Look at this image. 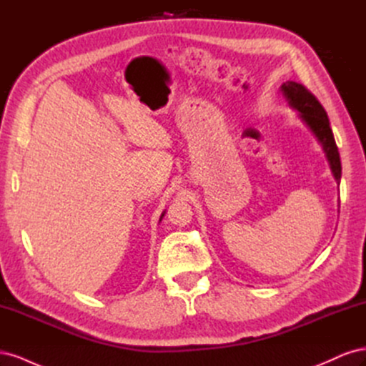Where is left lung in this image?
I'll use <instances>...</instances> for the list:
<instances>
[{
    "instance_id": "8db88e82",
    "label": "left lung",
    "mask_w": 366,
    "mask_h": 366,
    "mask_svg": "<svg viewBox=\"0 0 366 366\" xmlns=\"http://www.w3.org/2000/svg\"><path fill=\"white\" fill-rule=\"evenodd\" d=\"M282 96L289 105L296 109L299 119L313 132V136L322 147L325 157L330 163V169L335 175V180L340 183L342 166L340 156L335 142L333 131L330 128V120L324 107L319 104L317 99L310 93L307 88L295 81H287L281 85Z\"/></svg>"
}]
</instances>
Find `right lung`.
Returning <instances> with one entry per match:
<instances>
[{"instance_id": "1", "label": "right lung", "mask_w": 366, "mask_h": 366, "mask_svg": "<svg viewBox=\"0 0 366 366\" xmlns=\"http://www.w3.org/2000/svg\"><path fill=\"white\" fill-rule=\"evenodd\" d=\"M163 215H164V212H163V214H162V217H163ZM162 217H160V221H162Z\"/></svg>"}]
</instances>
